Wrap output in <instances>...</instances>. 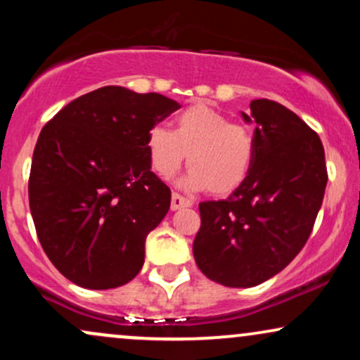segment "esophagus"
I'll list each match as a JSON object with an SVG mask.
<instances>
[{
    "label": "esophagus",
    "mask_w": 360,
    "mask_h": 360,
    "mask_svg": "<svg viewBox=\"0 0 360 360\" xmlns=\"http://www.w3.org/2000/svg\"><path fill=\"white\" fill-rule=\"evenodd\" d=\"M188 206H191V201L186 200V198L181 196V194L177 193H172V198H171V210H181V208H188Z\"/></svg>",
    "instance_id": "esophagus-1"
}]
</instances>
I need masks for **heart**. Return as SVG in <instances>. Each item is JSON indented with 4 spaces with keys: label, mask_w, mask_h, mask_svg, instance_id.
Here are the masks:
<instances>
[{
    "label": "heart",
    "mask_w": 360,
    "mask_h": 360,
    "mask_svg": "<svg viewBox=\"0 0 360 360\" xmlns=\"http://www.w3.org/2000/svg\"><path fill=\"white\" fill-rule=\"evenodd\" d=\"M174 125V131L164 125L147 131L148 159L157 176L172 177L188 155L191 171L184 186L189 189L225 196L245 183L255 159V139L249 127L230 122L225 113L205 103L184 108Z\"/></svg>",
    "instance_id": "b5f03b06"
}]
</instances>
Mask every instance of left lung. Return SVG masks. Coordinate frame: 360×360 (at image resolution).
I'll use <instances>...</instances> for the list:
<instances>
[{
	"mask_svg": "<svg viewBox=\"0 0 360 360\" xmlns=\"http://www.w3.org/2000/svg\"><path fill=\"white\" fill-rule=\"evenodd\" d=\"M255 159L226 200L200 203L193 254L201 272L229 288L276 276L307 243L326 188L325 150L316 131L271 100L250 101Z\"/></svg>",
	"mask_w": 360,
	"mask_h": 360,
	"instance_id": "8db88e82",
	"label": "left lung"
}]
</instances>
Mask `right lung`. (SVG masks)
I'll list each match as a JSON object with an SVG mask.
<instances>
[{
    "mask_svg": "<svg viewBox=\"0 0 360 360\" xmlns=\"http://www.w3.org/2000/svg\"><path fill=\"white\" fill-rule=\"evenodd\" d=\"M179 108L159 93L105 86L40 131L30 212L47 257L77 286L118 288L142 269L147 235L171 206V189L150 171L147 131Z\"/></svg>",
    "mask_w": 360,
    "mask_h": 360,
    "instance_id": "obj_1",
    "label": "right lung"
}]
</instances>
